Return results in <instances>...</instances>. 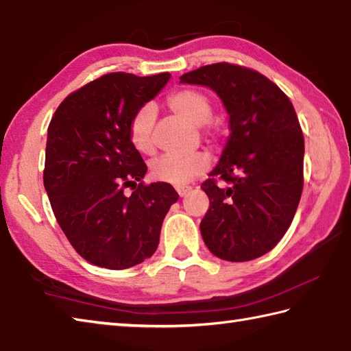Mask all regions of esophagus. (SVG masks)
Listing matches in <instances>:
<instances>
[{
	"label": "esophagus",
	"mask_w": 351,
	"mask_h": 351,
	"mask_svg": "<svg viewBox=\"0 0 351 351\" xmlns=\"http://www.w3.org/2000/svg\"><path fill=\"white\" fill-rule=\"evenodd\" d=\"M191 186H177V188H176V191H177V194L178 195H180V197H184L186 194H189V192H191Z\"/></svg>",
	"instance_id": "obj_1"
}]
</instances>
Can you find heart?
<instances>
[{
  "instance_id": "b5f03b06",
  "label": "heart",
  "mask_w": 351,
  "mask_h": 351,
  "mask_svg": "<svg viewBox=\"0 0 351 351\" xmlns=\"http://www.w3.org/2000/svg\"><path fill=\"white\" fill-rule=\"evenodd\" d=\"M171 110L182 115L192 124H204L210 118L212 103L203 92L183 88L173 92L167 99ZM156 112L152 104H142L133 112L128 121V139L138 152L149 154L153 152V127ZM210 167L209 156L203 152H195L186 156L162 154L152 162L149 171L156 180L186 184L204 174Z\"/></svg>"
}]
</instances>
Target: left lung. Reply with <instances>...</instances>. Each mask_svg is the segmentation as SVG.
<instances>
[{"instance_id": "1", "label": "left lung", "mask_w": 351, "mask_h": 351, "mask_svg": "<svg viewBox=\"0 0 351 351\" xmlns=\"http://www.w3.org/2000/svg\"><path fill=\"white\" fill-rule=\"evenodd\" d=\"M180 82L209 86L230 115L227 147L202 184L204 244L219 259L253 261L283 238L302 198L304 138L294 106L268 77L236 63L199 66Z\"/></svg>"}]
</instances>
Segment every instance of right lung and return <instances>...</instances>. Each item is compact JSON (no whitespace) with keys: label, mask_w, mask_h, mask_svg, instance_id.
I'll return each mask as SVG.
<instances>
[{"label":"right lung","mask_w":351,"mask_h":351,"mask_svg":"<svg viewBox=\"0 0 351 351\" xmlns=\"http://www.w3.org/2000/svg\"><path fill=\"white\" fill-rule=\"evenodd\" d=\"M168 78L104 74L71 92L49 121L45 191L69 244L97 267L125 269L152 257L178 198L169 183L142 182L147 165L127 132L133 112Z\"/></svg>","instance_id":"right-lung-1"}]
</instances>
